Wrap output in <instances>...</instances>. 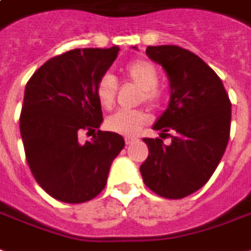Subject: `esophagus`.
<instances>
[{
    "label": "esophagus",
    "mask_w": 251,
    "mask_h": 251,
    "mask_svg": "<svg viewBox=\"0 0 251 251\" xmlns=\"http://www.w3.org/2000/svg\"><path fill=\"white\" fill-rule=\"evenodd\" d=\"M135 140H136L135 138H129V136H127V138H126V144H127V146L128 144H132Z\"/></svg>",
    "instance_id": "obj_1"
}]
</instances>
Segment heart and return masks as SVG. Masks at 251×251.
I'll list each match as a JSON object with an SVG mask.
<instances>
[{
  "label": "heart",
  "instance_id": "1",
  "mask_svg": "<svg viewBox=\"0 0 251 251\" xmlns=\"http://www.w3.org/2000/svg\"><path fill=\"white\" fill-rule=\"evenodd\" d=\"M126 77L142 89L140 101H144L150 107H158L162 103V92L158 88L159 71L148 60H135L124 69ZM118 91V83L113 76L104 75L99 78L95 87V93L100 105L111 108L115 103ZM150 122V115L142 109L135 111H118L105 119V127L112 132L122 133L126 136H133Z\"/></svg>",
  "mask_w": 251,
  "mask_h": 251
}]
</instances>
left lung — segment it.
Segmentation results:
<instances>
[{
    "instance_id": "1",
    "label": "left lung",
    "mask_w": 251,
    "mask_h": 251,
    "mask_svg": "<svg viewBox=\"0 0 251 251\" xmlns=\"http://www.w3.org/2000/svg\"><path fill=\"white\" fill-rule=\"evenodd\" d=\"M146 53L170 80V104L153 129L170 136L171 144L144 138L148 158L140 173L159 197L184 198L207 183L218 167L230 136L231 103L218 75L193 52L159 45Z\"/></svg>"
}]
</instances>
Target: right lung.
<instances>
[{
  "label": "right lung",
  "mask_w": 251,
  "mask_h": 251,
  "mask_svg": "<svg viewBox=\"0 0 251 251\" xmlns=\"http://www.w3.org/2000/svg\"><path fill=\"white\" fill-rule=\"evenodd\" d=\"M118 53V47L73 49L48 60L26 83L20 116L26 162L36 182L60 202L98 197L124 147L122 135L100 129L78 142V133L103 123L95 87Z\"/></svg>",
  "instance_id": "right-lung-1"
}]
</instances>
